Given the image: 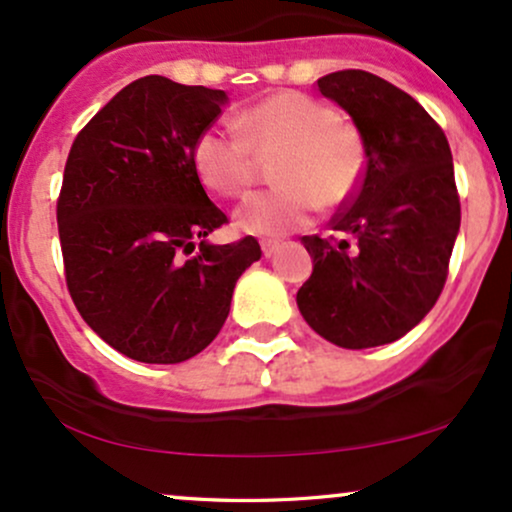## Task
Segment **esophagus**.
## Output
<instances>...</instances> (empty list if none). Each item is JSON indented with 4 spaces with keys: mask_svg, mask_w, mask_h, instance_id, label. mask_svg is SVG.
<instances>
[{
    "mask_svg": "<svg viewBox=\"0 0 512 512\" xmlns=\"http://www.w3.org/2000/svg\"><path fill=\"white\" fill-rule=\"evenodd\" d=\"M281 245L276 243V240H262V255L264 257H272L276 255V250H279Z\"/></svg>",
    "mask_w": 512,
    "mask_h": 512,
    "instance_id": "obj_1",
    "label": "esophagus"
}]
</instances>
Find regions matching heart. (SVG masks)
<instances>
[{"instance_id": "1", "label": "heart", "mask_w": 512, "mask_h": 512, "mask_svg": "<svg viewBox=\"0 0 512 512\" xmlns=\"http://www.w3.org/2000/svg\"><path fill=\"white\" fill-rule=\"evenodd\" d=\"M274 158V190L236 211V226L260 238H279L308 226L317 209L351 202L363 182L368 146L361 129L330 103L301 91H276L236 115V127L209 125L197 137L192 161L199 180L221 197H245Z\"/></svg>"}]
</instances>
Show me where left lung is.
Instances as JSON below:
<instances>
[{"label": "left lung", "mask_w": 512, "mask_h": 512, "mask_svg": "<svg viewBox=\"0 0 512 512\" xmlns=\"http://www.w3.org/2000/svg\"><path fill=\"white\" fill-rule=\"evenodd\" d=\"M368 146L363 182L330 228L343 238L303 236L313 274L298 310L344 349L390 344L438 301L460 231V195L445 132L409 93L363 69L317 79Z\"/></svg>", "instance_id": "1"}]
</instances>
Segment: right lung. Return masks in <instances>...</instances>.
<instances>
[{
	"label": "right lung",
	"mask_w": 512,
	"mask_h": 512,
	"mask_svg": "<svg viewBox=\"0 0 512 512\" xmlns=\"http://www.w3.org/2000/svg\"><path fill=\"white\" fill-rule=\"evenodd\" d=\"M226 93L144 76L76 134L57 197L64 279L86 325L142 363H180L214 342L238 276L262 257L245 236L204 238L228 216L192 161Z\"/></svg>",
	"instance_id": "right-lung-1"
}]
</instances>
